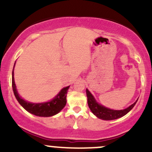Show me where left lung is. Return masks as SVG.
<instances>
[{
    "label": "left lung",
    "instance_id": "1",
    "mask_svg": "<svg viewBox=\"0 0 152 152\" xmlns=\"http://www.w3.org/2000/svg\"><path fill=\"white\" fill-rule=\"evenodd\" d=\"M86 93H87V104H88L89 108L90 109L92 113H93L96 117L99 118L106 121L115 120V119L123 117L124 115L127 114V113L134 107V106L135 105V104L137 103V100L133 104L129 106L128 108L124 109V110H111V109L107 108V107L98 104L97 102H96V101L95 100L93 95L90 93V91H89L87 89L86 90Z\"/></svg>",
    "mask_w": 152,
    "mask_h": 152
}]
</instances>
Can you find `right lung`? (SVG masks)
Masks as SVG:
<instances>
[{
	"label": "right lung",
	"instance_id": "1",
	"mask_svg": "<svg viewBox=\"0 0 152 152\" xmlns=\"http://www.w3.org/2000/svg\"><path fill=\"white\" fill-rule=\"evenodd\" d=\"M69 87L70 86L64 87L59 92V94L53 100L50 101V102L39 104L30 103V102H26L25 100H23L19 96L18 91H17L16 86H15V79H14L13 68V71H12V88H13V92L15 96V98H16L18 102L20 103V104L22 106L26 111L37 116L50 117V116H53L59 113L65 107V104H66L67 93V90L69 89Z\"/></svg>",
	"mask_w": 152,
	"mask_h": 152
}]
</instances>
